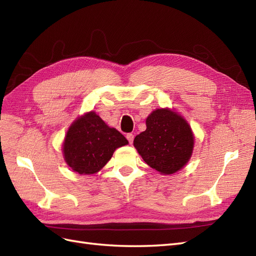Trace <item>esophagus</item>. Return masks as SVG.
Returning a JSON list of instances; mask_svg holds the SVG:
<instances>
[{
  "mask_svg": "<svg viewBox=\"0 0 256 256\" xmlns=\"http://www.w3.org/2000/svg\"><path fill=\"white\" fill-rule=\"evenodd\" d=\"M126 138H128L130 144H132L133 140H134V135L132 133H128V134H126Z\"/></svg>",
  "mask_w": 256,
  "mask_h": 256,
  "instance_id": "1",
  "label": "esophagus"
}]
</instances>
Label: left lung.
Here are the masks:
<instances>
[{
    "label": "left lung",
    "instance_id": "8db88e82",
    "mask_svg": "<svg viewBox=\"0 0 256 256\" xmlns=\"http://www.w3.org/2000/svg\"><path fill=\"white\" fill-rule=\"evenodd\" d=\"M146 126L134 138V147L144 161L164 175L184 168L194 144L192 130L184 118L168 108L156 109L148 116Z\"/></svg>",
    "mask_w": 256,
    "mask_h": 256
}]
</instances>
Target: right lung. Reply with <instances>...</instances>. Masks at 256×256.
<instances>
[{"label": "right lung", "instance_id": "right-lung-1", "mask_svg": "<svg viewBox=\"0 0 256 256\" xmlns=\"http://www.w3.org/2000/svg\"><path fill=\"white\" fill-rule=\"evenodd\" d=\"M128 142L119 130L109 128L94 111L71 124L62 145L64 158L74 172L97 173L111 159L114 150Z\"/></svg>", "mask_w": 256, "mask_h": 256}]
</instances>
